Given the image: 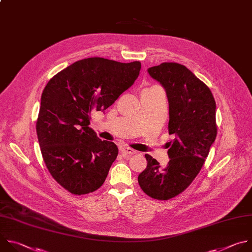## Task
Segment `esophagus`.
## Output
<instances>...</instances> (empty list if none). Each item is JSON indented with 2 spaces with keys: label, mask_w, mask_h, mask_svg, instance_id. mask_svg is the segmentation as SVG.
<instances>
[{
  "label": "esophagus",
  "mask_w": 252,
  "mask_h": 252,
  "mask_svg": "<svg viewBox=\"0 0 252 252\" xmlns=\"http://www.w3.org/2000/svg\"><path fill=\"white\" fill-rule=\"evenodd\" d=\"M120 152L124 157H130V156L136 154V151L134 149H132L130 147H125V146L120 148Z\"/></svg>",
  "instance_id": "esophagus-1"
}]
</instances>
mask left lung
Masks as SVG:
<instances>
[{"label":"left lung","instance_id":"8db88e82","mask_svg":"<svg viewBox=\"0 0 252 252\" xmlns=\"http://www.w3.org/2000/svg\"><path fill=\"white\" fill-rule=\"evenodd\" d=\"M149 74L166 89L169 100L170 161L162 167L148 154L138 183L149 196L167 200L183 192L202 170L218 134L216 101L209 86L185 65L163 63Z\"/></svg>","mask_w":252,"mask_h":252}]
</instances>
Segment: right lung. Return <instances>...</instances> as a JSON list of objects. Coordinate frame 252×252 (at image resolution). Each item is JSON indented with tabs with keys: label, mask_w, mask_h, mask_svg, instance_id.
<instances>
[{
	"label": "right lung",
	"mask_w": 252,
	"mask_h": 252,
	"mask_svg": "<svg viewBox=\"0 0 252 252\" xmlns=\"http://www.w3.org/2000/svg\"><path fill=\"white\" fill-rule=\"evenodd\" d=\"M140 69V62L95 57L75 62L45 85L35 126L40 152L49 174L70 193L93 192L105 182L118 148L88 127L90 113L111 106Z\"/></svg>",
	"instance_id": "right-lung-1"
}]
</instances>
